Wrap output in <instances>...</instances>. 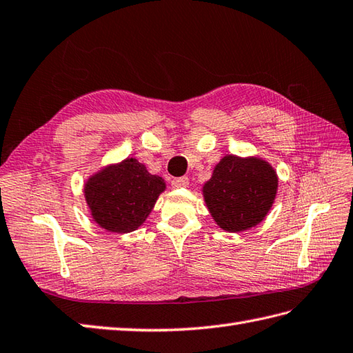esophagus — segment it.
I'll return each mask as SVG.
<instances>
[{
	"instance_id": "1",
	"label": "esophagus",
	"mask_w": 353,
	"mask_h": 353,
	"mask_svg": "<svg viewBox=\"0 0 353 353\" xmlns=\"http://www.w3.org/2000/svg\"><path fill=\"white\" fill-rule=\"evenodd\" d=\"M172 187H174V189H179V187H187L189 185V178L187 176H179V178H174L172 179Z\"/></svg>"
}]
</instances>
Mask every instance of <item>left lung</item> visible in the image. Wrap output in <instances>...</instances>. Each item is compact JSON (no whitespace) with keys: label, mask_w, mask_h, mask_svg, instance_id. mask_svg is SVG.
Wrapping results in <instances>:
<instances>
[{"label":"left lung","mask_w":353,"mask_h":353,"mask_svg":"<svg viewBox=\"0 0 353 353\" xmlns=\"http://www.w3.org/2000/svg\"><path fill=\"white\" fill-rule=\"evenodd\" d=\"M278 176L260 159L226 155L203 185V198L217 225L240 232L260 223L276 196Z\"/></svg>","instance_id":"8db88e82"}]
</instances>
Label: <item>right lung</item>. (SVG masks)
Returning <instances> with one entry per match:
<instances>
[{
  "label": "right lung",
  "mask_w": 353,
  "mask_h": 353,
  "mask_svg": "<svg viewBox=\"0 0 353 353\" xmlns=\"http://www.w3.org/2000/svg\"><path fill=\"white\" fill-rule=\"evenodd\" d=\"M166 189L142 163L127 159L93 175L84 185L95 222L112 232H131L145 222L157 198Z\"/></svg>",
  "instance_id": "1"
}]
</instances>
